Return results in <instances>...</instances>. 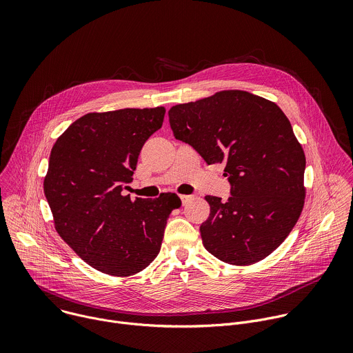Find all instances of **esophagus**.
<instances>
[{"instance_id":"1","label":"esophagus","mask_w":353,"mask_h":353,"mask_svg":"<svg viewBox=\"0 0 353 353\" xmlns=\"http://www.w3.org/2000/svg\"><path fill=\"white\" fill-rule=\"evenodd\" d=\"M180 198H181L183 205H185L190 199H192V195H185V194H183V195H180Z\"/></svg>"}]
</instances>
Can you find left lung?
<instances>
[{"mask_svg":"<svg viewBox=\"0 0 353 353\" xmlns=\"http://www.w3.org/2000/svg\"><path fill=\"white\" fill-rule=\"evenodd\" d=\"M169 123L174 138L208 165H226L232 196H205L204 247L240 267L268 257L292 232L306 196V157L285 113L268 99L232 89L173 106Z\"/></svg>","mask_w":353,"mask_h":353,"instance_id":"left-lung-1","label":"left lung"}]
</instances>
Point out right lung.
Segmentation results:
<instances>
[{"label": "right lung", "instance_id": "add662e5", "mask_svg": "<svg viewBox=\"0 0 353 353\" xmlns=\"http://www.w3.org/2000/svg\"><path fill=\"white\" fill-rule=\"evenodd\" d=\"M165 108L88 113L56 141L44 195L60 237L92 268L113 276L145 270L161 251L165 226L181 205L173 192L123 195L145 141L162 127Z\"/></svg>", "mask_w": 353, "mask_h": 353}]
</instances>
